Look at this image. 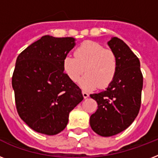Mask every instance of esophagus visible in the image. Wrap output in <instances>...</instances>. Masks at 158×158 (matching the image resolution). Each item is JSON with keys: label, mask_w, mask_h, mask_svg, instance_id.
I'll use <instances>...</instances> for the list:
<instances>
[{"label": "esophagus", "mask_w": 158, "mask_h": 158, "mask_svg": "<svg viewBox=\"0 0 158 158\" xmlns=\"http://www.w3.org/2000/svg\"><path fill=\"white\" fill-rule=\"evenodd\" d=\"M82 94H83V97H84V98H89V94L87 93V92L83 91L82 92Z\"/></svg>", "instance_id": "esophagus-1"}]
</instances>
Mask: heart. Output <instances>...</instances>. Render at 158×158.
I'll use <instances>...</instances> for the list:
<instances>
[{
	"label": "heart",
	"instance_id": "heart-1",
	"mask_svg": "<svg viewBox=\"0 0 158 158\" xmlns=\"http://www.w3.org/2000/svg\"><path fill=\"white\" fill-rule=\"evenodd\" d=\"M74 55V57L66 56L63 60L64 71L71 81H78L84 71L86 74L79 80V85L86 91L98 87L105 89L112 83L118 67L117 57L112 50L97 42L85 41Z\"/></svg>",
	"mask_w": 158,
	"mask_h": 158
}]
</instances>
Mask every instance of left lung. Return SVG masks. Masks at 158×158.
Returning <instances> with one entry per match:
<instances>
[{
	"label": "left lung",
	"instance_id": "1",
	"mask_svg": "<svg viewBox=\"0 0 158 158\" xmlns=\"http://www.w3.org/2000/svg\"><path fill=\"white\" fill-rule=\"evenodd\" d=\"M107 44L117 57V72L105 91L90 94L98 103L90 125L103 137L117 135L132 124L139 111L143 89L139 58L120 38L114 37Z\"/></svg>",
	"mask_w": 158,
	"mask_h": 158
}]
</instances>
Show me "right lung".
I'll return each mask as SVG.
<instances>
[{
	"label": "right lung",
	"mask_w": 158,
	"mask_h": 158,
	"mask_svg": "<svg viewBox=\"0 0 158 158\" xmlns=\"http://www.w3.org/2000/svg\"><path fill=\"white\" fill-rule=\"evenodd\" d=\"M74 46V38L46 35L17 57L12 76L16 109L36 132H61L69 112L84 99L81 89L63 69V60Z\"/></svg>",
	"instance_id": "1"
}]
</instances>
